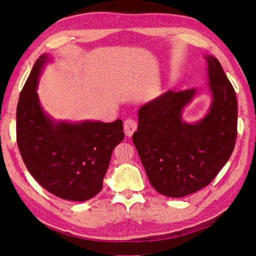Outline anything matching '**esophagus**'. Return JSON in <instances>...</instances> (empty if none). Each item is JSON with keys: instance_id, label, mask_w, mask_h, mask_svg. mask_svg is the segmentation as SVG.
Segmentation results:
<instances>
[{"instance_id": "esophagus-1", "label": "esophagus", "mask_w": 256, "mask_h": 256, "mask_svg": "<svg viewBox=\"0 0 256 256\" xmlns=\"http://www.w3.org/2000/svg\"><path fill=\"white\" fill-rule=\"evenodd\" d=\"M136 122L134 120H126L124 122V131H125V134L127 136H131L134 134V131L136 130Z\"/></svg>"}]
</instances>
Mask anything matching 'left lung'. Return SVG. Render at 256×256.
Returning <instances> with one entry per match:
<instances>
[{
	"label": "left lung",
	"mask_w": 256,
	"mask_h": 256,
	"mask_svg": "<svg viewBox=\"0 0 256 256\" xmlns=\"http://www.w3.org/2000/svg\"><path fill=\"white\" fill-rule=\"evenodd\" d=\"M210 108L202 120H182L196 88L168 90L138 109L132 141L154 190L182 198L212 182L230 159L237 138V99L220 62L206 56Z\"/></svg>",
	"instance_id": "obj_1"
}]
</instances>
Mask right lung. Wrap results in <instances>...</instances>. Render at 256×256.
Segmentation results:
<instances>
[{"label": "right lung", "mask_w": 256, "mask_h": 256, "mask_svg": "<svg viewBox=\"0 0 256 256\" xmlns=\"http://www.w3.org/2000/svg\"><path fill=\"white\" fill-rule=\"evenodd\" d=\"M36 60L17 106V143L35 180L60 198L84 202L102 191L114 147L125 134L122 122H58L44 113L37 85L49 60Z\"/></svg>", "instance_id": "right-lung-1"}]
</instances>
